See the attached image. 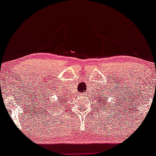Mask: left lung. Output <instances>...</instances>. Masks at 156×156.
<instances>
[{
  "mask_svg": "<svg viewBox=\"0 0 156 156\" xmlns=\"http://www.w3.org/2000/svg\"><path fill=\"white\" fill-rule=\"evenodd\" d=\"M102 96H101V95H100V97H102ZM99 98H100L101 99L99 100ZM98 100H99V101H100V102H99V104H100V103H101V101H102L103 103H102V105H103V106H104V105H105V104H104V103H103V102H106V100H105V98H104V99H102V98H101V97H98Z\"/></svg>",
  "mask_w": 156,
  "mask_h": 156,
  "instance_id": "obj_1",
  "label": "left lung"
}]
</instances>
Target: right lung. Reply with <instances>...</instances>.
I'll return each instance as SVG.
<instances>
[{"label": "right lung", "mask_w": 156, "mask_h": 156, "mask_svg": "<svg viewBox=\"0 0 156 156\" xmlns=\"http://www.w3.org/2000/svg\"><path fill=\"white\" fill-rule=\"evenodd\" d=\"M63 103H65V100H64V99H59V100H58V101H57V103H55V104H58V105H60V104L62 105ZM49 105L50 107L51 106V105H52V106H54V105H52V103H50V105ZM56 106H57V105H56Z\"/></svg>", "instance_id": "1"}]
</instances>
